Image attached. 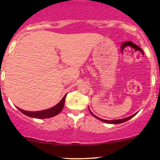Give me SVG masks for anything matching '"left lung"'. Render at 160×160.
<instances>
[{"instance_id":"obj_1","label":"left lung","mask_w":160,"mask_h":160,"mask_svg":"<svg viewBox=\"0 0 160 160\" xmlns=\"http://www.w3.org/2000/svg\"><path fill=\"white\" fill-rule=\"evenodd\" d=\"M89 112H90V113H91V114H92L93 117H95V118L98 119L99 120L102 121V122H107V123H113V124H119V123H122V122H126V121H127V120H130V119H131L132 117H133L134 116H135V114H136V113H135V114H133V115L130 116V117H127V118L121 119V120H102V119H101V118H98V117H96V116L93 114V113H92V111H90V110H89Z\"/></svg>"}]
</instances>
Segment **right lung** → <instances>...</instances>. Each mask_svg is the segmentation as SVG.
<instances>
[{
	"instance_id": "add662e5",
	"label": "right lung",
	"mask_w": 160,
	"mask_h": 160,
	"mask_svg": "<svg viewBox=\"0 0 160 160\" xmlns=\"http://www.w3.org/2000/svg\"><path fill=\"white\" fill-rule=\"evenodd\" d=\"M66 98V95L63 97V98L60 101V102L56 106L49 109L44 110V111H26L24 110L20 109V108H17L22 113H24L25 115L28 116V117H34V118L38 119H46V118H50V117H54L60 113L62 111L64 108V104H65V101Z\"/></svg>"
}]
</instances>
